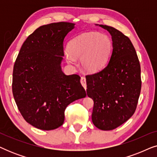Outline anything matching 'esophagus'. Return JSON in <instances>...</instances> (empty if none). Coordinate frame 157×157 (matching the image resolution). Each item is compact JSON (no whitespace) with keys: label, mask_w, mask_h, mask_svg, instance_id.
<instances>
[{"label":"esophagus","mask_w":157,"mask_h":157,"mask_svg":"<svg viewBox=\"0 0 157 157\" xmlns=\"http://www.w3.org/2000/svg\"><path fill=\"white\" fill-rule=\"evenodd\" d=\"M81 84H82L83 87L85 89V90H86V81L85 77H83V76L81 77Z\"/></svg>","instance_id":"34e87169"}]
</instances>
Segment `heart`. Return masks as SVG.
I'll return each mask as SVG.
<instances>
[{
    "instance_id": "obj_1",
    "label": "heart",
    "mask_w": 157,
    "mask_h": 157,
    "mask_svg": "<svg viewBox=\"0 0 157 157\" xmlns=\"http://www.w3.org/2000/svg\"><path fill=\"white\" fill-rule=\"evenodd\" d=\"M112 48V41L108 36L98 32H88L70 40L66 60L74 66L76 64L74 58H81V66L86 71L98 72L107 65Z\"/></svg>"
}]
</instances>
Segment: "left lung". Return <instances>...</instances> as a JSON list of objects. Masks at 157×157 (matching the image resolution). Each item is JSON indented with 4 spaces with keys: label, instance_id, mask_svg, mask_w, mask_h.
<instances>
[{
    "label": "left lung",
    "instance_id": "left-lung-1",
    "mask_svg": "<svg viewBox=\"0 0 157 157\" xmlns=\"http://www.w3.org/2000/svg\"><path fill=\"white\" fill-rule=\"evenodd\" d=\"M112 38L109 63L101 71L86 76L87 95L94 100L92 122L104 131L113 130L135 112L141 92V67L132 43L121 31L106 25Z\"/></svg>",
    "mask_w": 157,
    "mask_h": 157
}]
</instances>
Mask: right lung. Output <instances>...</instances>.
<instances>
[{"label": "right lung", "mask_w": 157, "mask_h": 157, "mask_svg": "<svg viewBox=\"0 0 157 157\" xmlns=\"http://www.w3.org/2000/svg\"><path fill=\"white\" fill-rule=\"evenodd\" d=\"M74 25L59 22L38 28L23 43L15 62V101L23 119L39 129L59 128L68 105L86 96L81 77L61 70L64 38Z\"/></svg>", "instance_id": "1"}]
</instances>
